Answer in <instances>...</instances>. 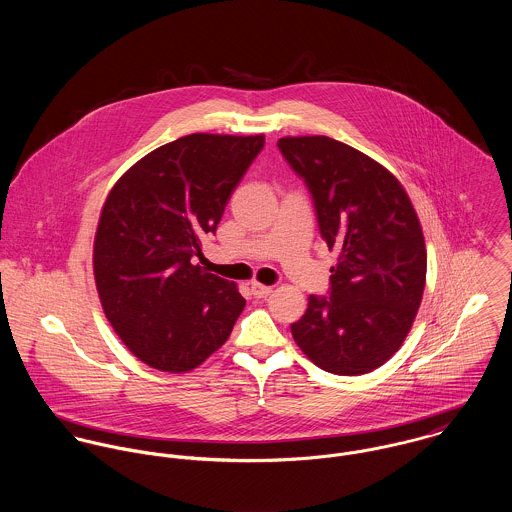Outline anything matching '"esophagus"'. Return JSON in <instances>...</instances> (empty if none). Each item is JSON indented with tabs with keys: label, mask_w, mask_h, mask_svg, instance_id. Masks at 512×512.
<instances>
[{
	"label": "esophagus",
	"mask_w": 512,
	"mask_h": 512,
	"mask_svg": "<svg viewBox=\"0 0 512 512\" xmlns=\"http://www.w3.org/2000/svg\"><path fill=\"white\" fill-rule=\"evenodd\" d=\"M252 293H254V297H268L270 293H272V288L270 286H262V284H258V282H252Z\"/></svg>",
	"instance_id": "34e87169"
}]
</instances>
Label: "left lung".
<instances>
[{
    "label": "left lung",
    "instance_id": "8db88e82",
    "mask_svg": "<svg viewBox=\"0 0 512 512\" xmlns=\"http://www.w3.org/2000/svg\"><path fill=\"white\" fill-rule=\"evenodd\" d=\"M278 147L311 193L321 238L339 252L329 295H309L293 339L327 372L366 374L400 349L418 313L428 262L420 220L398 179L355 147L327 136Z\"/></svg>",
    "mask_w": 512,
    "mask_h": 512
}]
</instances>
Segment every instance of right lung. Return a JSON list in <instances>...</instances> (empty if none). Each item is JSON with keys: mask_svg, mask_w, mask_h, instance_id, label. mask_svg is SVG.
Returning a JSON list of instances; mask_svg holds the SVG:
<instances>
[{"mask_svg": "<svg viewBox=\"0 0 512 512\" xmlns=\"http://www.w3.org/2000/svg\"><path fill=\"white\" fill-rule=\"evenodd\" d=\"M262 147V134H191L147 153L110 191L94 238L96 288L114 331L146 365L193 370L242 313L236 286L195 262Z\"/></svg>", "mask_w": 512, "mask_h": 512, "instance_id": "obj_1", "label": "right lung"}]
</instances>
